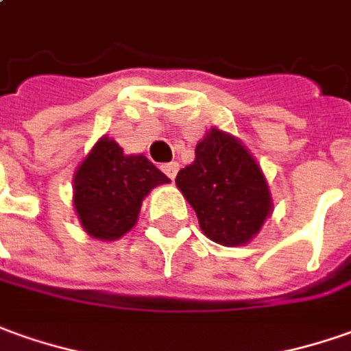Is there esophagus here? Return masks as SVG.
Segmentation results:
<instances>
[{
  "instance_id": "obj_1",
  "label": "esophagus",
  "mask_w": 351,
  "mask_h": 351,
  "mask_svg": "<svg viewBox=\"0 0 351 351\" xmlns=\"http://www.w3.org/2000/svg\"><path fill=\"white\" fill-rule=\"evenodd\" d=\"M178 170H180V164H178V162H168V164L162 166V171H164L170 180H173V178L178 176Z\"/></svg>"
}]
</instances>
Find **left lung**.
<instances>
[{
    "label": "left lung",
    "mask_w": 351,
    "mask_h": 351,
    "mask_svg": "<svg viewBox=\"0 0 351 351\" xmlns=\"http://www.w3.org/2000/svg\"><path fill=\"white\" fill-rule=\"evenodd\" d=\"M197 212L202 233L223 246H241L260 233L273 200L262 168L237 137L212 128L195 160L176 178Z\"/></svg>",
    "instance_id": "1"
}]
</instances>
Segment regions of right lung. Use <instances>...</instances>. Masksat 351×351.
I'll use <instances>...</instances> for the list:
<instances>
[{"label":"right lung","instance_id":"add662e5","mask_svg":"<svg viewBox=\"0 0 351 351\" xmlns=\"http://www.w3.org/2000/svg\"><path fill=\"white\" fill-rule=\"evenodd\" d=\"M170 180L143 154H124L103 135L74 173V210L86 233L116 241L135 226L141 202Z\"/></svg>","mask_w":351,"mask_h":351}]
</instances>
